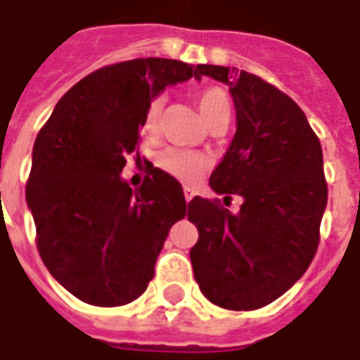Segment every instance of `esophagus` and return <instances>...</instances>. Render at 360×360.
<instances>
[{
    "instance_id": "34e87169",
    "label": "esophagus",
    "mask_w": 360,
    "mask_h": 360,
    "mask_svg": "<svg viewBox=\"0 0 360 360\" xmlns=\"http://www.w3.org/2000/svg\"><path fill=\"white\" fill-rule=\"evenodd\" d=\"M184 198H186V202H190L194 198V190H192V188H184Z\"/></svg>"
}]
</instances>
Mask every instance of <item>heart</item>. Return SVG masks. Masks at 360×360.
I'll return each mask as SVG.
<instances>
[{
  "mask_svg": "<svg viewBox=\"0 0 360 360\" xmlns=\"http://www.w3.org/2000/svg\"><path fill=\"white\" fill-rule=\"evenodd\" d=\"M196 102H198L202 116L208 122L210 128H216V126L226 128L230 116H232V102H230L226 90H222L218 86H206L196 94ZM162 110H164L162 96H156L148 102L144 116H142V131L146 136L158 134ZM158 166L160 170L170 174L176 180H180L184 184H194L200 180L202 174L206 172L208 160L198 152H190V150H182V148H166L164 152H160Z\"/></svg>",
  "mask_w": 360,
  "mask_h": 360,
  "instance_id": "1",
  "label": "heart"
}]
</instances>
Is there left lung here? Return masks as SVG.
Returning a JSON list of instances; mask_svg holds the SVG:
<instances>
[{"label": "left lung", "mask_w": 360, "mask_h": 360, "mask_svg": "<svg viewBox=\"0 0 360 360\" xmlns=\"http://www.w3.org/2000/svg\"><path fill=\"white\" fill-rule=\"evenodd\" d=\"M230 86L236 134L210 186L218 198L194 196L188 220L198 229L190 250L202 295L229 311H256L284 295L307 272L321 240L326 208L323 148L304 112L262 77L222 65H196V77Z\"/></svg>", "instance_id": "obj_1"}]
</instances>
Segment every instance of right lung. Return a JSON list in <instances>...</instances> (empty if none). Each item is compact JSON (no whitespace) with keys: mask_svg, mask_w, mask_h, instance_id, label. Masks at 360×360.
Here are the masks:
<instances>
[{"mask_svg":"<svg viewBox=\"0 0 360 360\" xmlns=\"http://www.w3.org/2000/svg\"><path fill=\"white\" fill-rule=\"evenodd\" d=\"M196 76L178 60L138 58L104 65L62 96L34 144L25 200L35 244L51 276L94 307H122L154 278L174 222L186 216L180 182L152 162L142 186L122 180L140 162L148 102Z\"/></svg>","mask_w":360,"mask_h":360,"instance_id":"1","label":"right lung"}]
</instances>
